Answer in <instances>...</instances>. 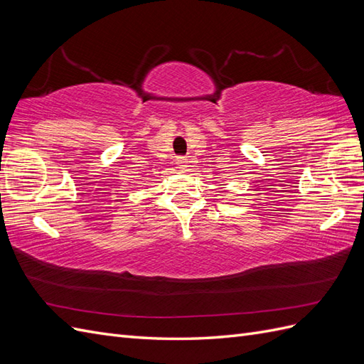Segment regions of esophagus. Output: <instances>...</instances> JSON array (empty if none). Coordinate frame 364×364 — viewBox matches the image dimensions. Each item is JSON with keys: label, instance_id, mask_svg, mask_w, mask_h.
<instances>
[{"label": "esophagus", "instance_id": "1", "mask_svg": "<svg viewBox=\"0 0 364 364\" xmlns=\"http://www.w3.org/2000/svg\"><path fill=\"white\" fill-rule=\"evenodd\" d=\"M176 167H178L181 171H188V161L185 158H178L176 159Z\"/></svg>", "mask_w": 364, "mask_h": 364}]
</instances>
